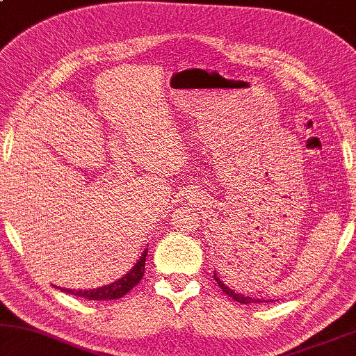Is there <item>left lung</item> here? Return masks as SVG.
I'll return each instance as SVG.
<instances>
[{
  "label": "left lung",
  "instance_id": "8db88e82",
  "mask_svg": "<svg viewBox=\"0 0 356 356\" xmlns=\"http://www.w3.org/2000/svg\"><path fill=\"white\" fill-rule=\"evenodd\" d=\"M213 277H214V280H216V282H218L219 287L222 289V292L226 293V295H229V297L232 298V300H235V302L243 303V305H248V303H259V302H261V300H258V298H252V297H245V295H242V293H237V292H235V290L229 289L227 285L224 284L221 279H219V276L216 274V271H214V276H213Z\"/></svg>",
  "mask_w": 356,
  "mask_h": 356
}]
</instances>
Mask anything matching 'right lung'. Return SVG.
<instances>
[{"label": "right lung", "instance_id": "right-lung-1", "mask_svg": "<svg viewBox=\"0 0 356 356\" xmlns=\"http://www.w3.org/2000/svg\"><path fill=\"white\" fill-rule=\"evenodd\" d=\"M147 253L148 250H145L142 257L137 261V264L130 269V271L126 274V276L121 277L116 282L104 285V287L99 289H92V290H67V289H61L63 292L77 295V297L87 298V300H116L121 298L124 295L129 293L135 285H137L140 280H142L143 274H145V259H147Z\"/></svg>", "mask_w": 356, "mask_h": 356}]
</instances>
